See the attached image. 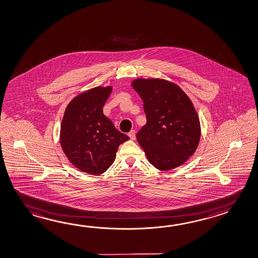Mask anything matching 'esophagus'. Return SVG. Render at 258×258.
Instances as JSON below:
<instances>
[{
	"mask_svg": "<svg viewBox=\"0 0 258 258\" xmlns=\"http://www.w3.org/2000/svg\"><path fill=\"white\" fill-rule=\"evenodd\" d=\"M128 137L131 138V140L134 141L136 139V132L134 130L131 131V132L128 133Z\"/></svg>",
	"mask_w": 258,
	"mask_h": 258,
	"instance_id": "obj_1",
	"label": "esophagus"
}]
</instances>
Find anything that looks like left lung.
I'll use <instances>...</instances> for the list:
<instances>
[{
  "instance_id": "obj_1",
  "label": "left lung",
  "mask_w": 258,
  "mask_h": 258,
  "mask_svg": "<svg viewBox=\"0 0 258 258\" xmlns=\"http://www.w3.org/2000/svg\"><path fill=\"white\" fill-rule=\"evenodd\" d=\"M132 86L147 118L136 137L149 162L162 171L183 164L194 154L200 139V119L188 96L165 80L138 79Z\"/></svg>"
}]
</instances>
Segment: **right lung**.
<instances>
[{"label": "right lung", "mask_w": 258, "mask_h": 258, "mask_svg": "<svg viewBox=\"0 0 258 258\" xmlns=\"http://www.w3.org/2000/svg\"><path fill=\"white\" fill-rule=\"evenodd\" d=\"M112 88L95 87L69 104L60 126V144L75 167L90 174L105 173L114 163L118 146L130 138L104 115Z\"/></svg>", "instance_id": "obj_1"}]
</instances>
